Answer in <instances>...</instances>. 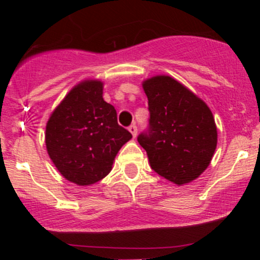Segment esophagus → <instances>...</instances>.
Returning <instances> with one entry per match:
<instances>
[{
    "mask_svg": "<svg viewBox=\"0 0 260 260\" xmlns=\"http://www.w3.org/2000/svg\"><path fill=\"white\" fill-rule=\"evenodd\" d=\"M128 131H129V132L132 133L133 137H136L137 136V132H138V129H137L136 124H131V126L128 127Z\"/></svg>",
    "mask_w": 260,
    "mask_h": 260,
    "instance_id": "esophagus-1",
    "label": "esophagus"
}]
</instances>
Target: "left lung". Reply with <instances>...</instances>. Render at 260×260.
<instances>
[{"label":"left lung","instance_id":"obj_1","mask_svg":"<svg viewBox=\"0 0 260 260\" xmlns=\"http://www.w3.org/2000/svg\"><path fill=\"white\" fill-rule=\"evenodd\" d=\"M150 113L147 131L138 142L151 169L176 184L196 180L215 151L217 132L204 101L177 80L157 76L143 83Z\"/></svg>","mask_w":260,"mask_h":260}]
</instances>
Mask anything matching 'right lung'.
Returning <instances> with one entry per match:
<instances>
[{
	"label": "right lung",
	"mask_w": 260,
	"mask_h": 260,
	"mask_svg": "<svg viewBox=\"0 0 260 260\" xmlns=\"http://www.w3.org/2000/svg\"><path fill=\"white\" fill-rule=\"evenodd\" d=\"M46 149L68 181L88 186L111 171L122 145L132 138L117 112L103 99V83L85 80L67 94L46 124Z\"/></svg>",
	"instance_id": "1"
}]
</instances>
